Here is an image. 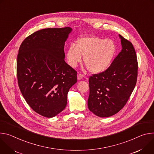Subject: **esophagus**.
<instances>
[{
	"instance_id": "esophagus-1",
	"label": "esophagus",
	"mask_w": 154,
	"mask_h": 154,
	"mask_svg": "<svg viewBox=\"0 0 154 154\" xmlns=\"http://www.w3.org/2000/svg\"><path fill=\"white\" fill-rule=\"evenodd\" d=\"M84 78V75L82 74H78V80H81Z\"/></svg>"
}]
</instances>
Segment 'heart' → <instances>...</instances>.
Here are the masks:
<instances>
[{
    "label": "heart",
    "mask_w": 154,
    "mask_h": 154,
    "mask_svg": "<svg viewBox=\"0 0 154 154\" xmlns=\"http://www.w3.org/2000/svg\"><path fill=\"white\" fill-rule=\"evenodd\" d=\"M117 47L114 41L97 36H86L78 38L74 45L66 51L68 63L73 68L82 61L92 73L104 72L111 65L116 53Z\"/></svg>",
    "instance_id": "heart-1"
}]
</instances>
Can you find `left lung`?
<instances>
[{
  "instance_id": "left-lung-1",
  "label": "left lung",
  "mask_w": 154,
  "mask_h": 154,
  "mask_svg": "<svg viewBox=\"0 0 154 154\" xmlns=\"http://www.w3.org/2000/svg\"><path fill=\"white\" fill-rule=\"evenodd\" d=\"M122 50L104 72L90 76L89 109L108 117L124 108L137 81L138 61L132 43L119 35Z\"/></svg>"
}]
</instances>
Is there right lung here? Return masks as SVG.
<instances>
[{"instance_id": "1", "label": "right lung", "mask_w": 154, "mask_h": 154, "mask_svg": "<svg viewBox=\"0 0 154 154\" xmlns=\"http://www.w3.org/2000/svg\"><path fill=\"white\" fill-rule=\"evenodd\" d=\"M71 27L47 28L27 37L17 57L20 89L30 107L53 117L66 107L67 94L77 72L64 60V45Z\"/></svg>"}]
</instances>
